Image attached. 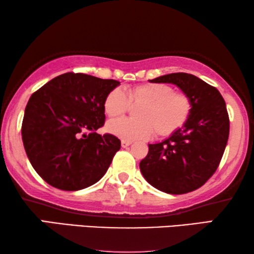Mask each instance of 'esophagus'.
Returning a JSON list of instances; mask_svg holds the SVG:
<instances>
[{"label":"esophagus","instance_id":"1","mask_svg":"<svg viewBox=\"0 0 254 254\" xmlns=\"http://www.w3.org/2000/svg\"><path fill=\"white\" fill-rule=\"evenodd\" d=\"M121 144H122L123 148H127L128 146H131L132 141H128V140H122V141H121Z\"/></svg>","mask_w":254,"mask_h":254}]
</instances>
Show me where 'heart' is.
<instances>
[{
  "mask_svg": "<svg viewBox=\"0 0 254 254\" xmlns=\"http://www.w3.org/2000/svg\"><path fill=\"white\" fill-rule=\"evenodd\" d=\"M131 106L135 119H119L107 124V131L123 140L147 139L155 133L168 136L180 130L192 112V100L183 91H174L166 83H142L124 90L113 89L104 99L108 118L123 115Z\"/></svg>",
  "mask_w": 254,
  "mask_h": 254,
  "instance_id": "b5f03b06",
  "label": "heart"
}]
</instances>
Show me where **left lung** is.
Wrapping results in <instances>:
<instances>
[{
  "label": "left lung",
  "mask_w": 254,
  "mask_h": 254,
  "mask_svg": "<svg viewBox=\"0 0 254 254\" xmlns=\"http://www.w3.org/2000/svg\"><path fill=\"white\" fill-rule=\"evenodd\" d=\"M173 83L190 96L187 123L159 143L149 144L140 171L149 184L170 194H183L207 182L224 155L229 134L226 104L220 92L198 76L179 72L149 80Z\"/></svg>",
  "instance_id": "8db88e82"
}]
</instances>
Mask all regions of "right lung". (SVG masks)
<instances>
[{"instance_id": "right-lung-1", "label": "right lung", "mask_w": 254, "mask_h": 254, "mask_svg": "<svg viewBox=\"0 0 254 254\" xmlns=\"http://www.w3.org/2000/svg\"><path fill=\"white\" fill-rule=\"evenodd\" d=\"M118 86L113 79L67 72L31 95L23 115L22 141L30 164L45 182L78 191L105 175L121 141L96 131L105 122L104 99Z\"/></svg>"}]
</instances>
